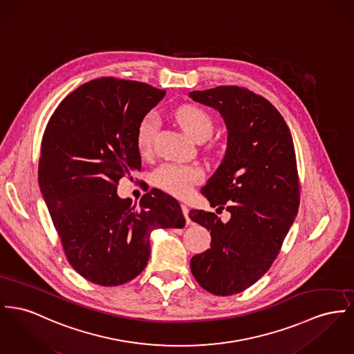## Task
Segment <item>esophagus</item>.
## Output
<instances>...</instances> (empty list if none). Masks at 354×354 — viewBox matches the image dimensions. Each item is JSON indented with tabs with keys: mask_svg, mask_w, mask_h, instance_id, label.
Listing matches in <instances>:
<instances>
[{
	"mask_svg": "<svg viewBox=\"0 0 354 354\" xmlns=\"http://www.w3.org/2000/svg\"><path fill=\"white\" fill-rule=\"evenodd\" d=\"M181 211H183V213H184V217H185V220H187V223L188 224H190V218H189V208L187 207V205H181Z\"/></svg>",
	"mask_w": 354,
	"mask_h": 354,
	"instance_id": "34e87169",
	"label": "esophagus"
}]
</instances>
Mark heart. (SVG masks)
Masks as SVG:
<instances>
[{"label": "heart", "instance_id": "obj_1", "mask_svg": "<svg viewBox=\"0 0 354 354\" xmlns=\"http://www.w3.org/2000/svg\"><path fill=\"white\" fill-rule=\"evenodd\" d=\"M176 119L193 140L201 142L208 140L213 133V119L204 109L187 104L177 110ZM158 117L154 113L146 114L140 120L136 134L138 151L146 156L151 151L154 137L158 131ZM203 170L197 165L165 162L153 173V184L157 188L176 197H185L194 185L201 183Z\"/></svg>", "mask_w": 354, "mask_h": 354}]
</instances>
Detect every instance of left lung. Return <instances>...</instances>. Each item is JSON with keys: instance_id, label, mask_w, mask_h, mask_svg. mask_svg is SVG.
<instances>
[{"instance_id": "left-lung-1", "label": "left lung", "mask_w": 354, "mask_h": 354, "mask_svg": "<svg viewBox=\"0 0 354 354\" xmlns=\"http://www.w3.org/2000/svg\"><path fill=\"white\" fill-rule=\"evenodd\" d=\"M189 96L216 109L228 130L224 160L201 193L231 218L224 224L213 212H189L212 237L211 248L190 260L192 274L207 291L228 297L268 271L294 223L299 208L295 149L281 113L260 95L218 86Z\"/></svg>"}]
</instances>
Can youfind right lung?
I'll return each mask as SVG.
<instances>
[{
    "label": "right lung",
    "instance_id": "obj_1",
    "mask_svg": "<svg viewBox=\"0 0 354 354\" xmlns=\"http://www.w3.org/2000/svg\"><path fill=\"white\" fill-rule=\"evenodd\" d=\"M165 90L118 77L94 79L67 95L48 120L39 184L72 268L99 286L138 277L156 228H183L176 198L158 189L140 204L119 198V181L141 170L138 123Z\"/></svg>",
    "mask_w": 354,
    "mask_h": 354
}]
</instances>
